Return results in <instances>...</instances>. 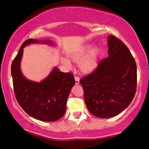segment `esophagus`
<instances>
[{
  "label": "esophagus",
  "instance_id": "1",
  "mask_svg": "<svg viewBox=\"0 0 149 149\" xmlns=\"http://www.w3.org/2000/svg\"><path fill=\"white\" fill-rule=\"evenodd\" d=\"M75 80H76V84L79 85L80 84V78H78V76H76L75 77Z\"/></svg>",
  "mask_w": 149,
  "mask_h": 149
}]
</instances>
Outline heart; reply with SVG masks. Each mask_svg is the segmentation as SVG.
I'll return each instance as SVG.
<instances>
[{"label": "heart", "instance_id": "b5f03b06", "mask_svg": "<svg viewBox=\"0 0 149 149\" xmlns=\"http://www.w3.org/2000/svg\"><path fill=\"white\" fill-rule=\"evenodd\" d=\"M100 49L93 47V44H85L69 53V58L73 62L79 63V69L85 74L95 71L99 66ZM61 62L65 67L71 69V61L67 58H61Z\"/></svg>", "mask_w": 149, "mask_h": 149}]
</instances>
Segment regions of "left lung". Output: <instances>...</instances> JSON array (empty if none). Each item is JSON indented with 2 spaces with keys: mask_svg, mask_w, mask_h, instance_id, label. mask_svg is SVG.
<instances>
[{
  "mask_svg": "<svg viewBox=\"0 0 149 149\" xmlns=\"http://www.w3.org/2000/svg\"><path fill=\"white\" fill-rule=\"evenodd\" d=\"M107 38L109 56L80 81L88 111L100 118L123 111L134 98L136 87V65L130 51L113 36Z\"/></svg>",
  "mask_w": 149,
  "mask_h": 149,
  "instance_id": "8db88e82",
  "label": "left lung"
}]
</instances>
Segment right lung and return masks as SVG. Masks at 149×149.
Returning a JSON list of instances; mask_svg holds the SVG:
<instances>
[{
  "label": "right lung",
  "instance_id": "1",
  "mask_svg": "<svg viewBox=\"0 0 149 149\" xmlns=\"http://www.w3.org/2000/svg\"><path fill=\"white\" fill-rule=\"evenodd\" d=\"M31 44L55 46L51 40L28 39L24 42L11 66L15 96L27 114L39 120L54 122L64 115L68 97L76 81L72 74L61 72L57 66L40 82L26 78L22 72L21 61L24 48Z\"/></svg>",
  "mask_w": 149,
  "mask_h": 149
}]
</instances>
